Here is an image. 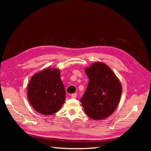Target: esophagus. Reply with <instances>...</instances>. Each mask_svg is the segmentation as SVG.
<instances>
[{
	"mask_svg": "<svg viewBox=\"0 0 151 151\" xmlns=\"http://www.w3.org/2000/svg\"><path fill=\"white\" fill-rule=\"evenodd\" d=\"M71 96H72V98H77V93H72V94L71 95Z\"/></svg>",
	"mask_w": 151,
	"mask_h": 151,
	"instance_id": "obj_1",
	"label": "esophagus"
}]
</instances>
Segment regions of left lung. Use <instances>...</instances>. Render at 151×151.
Wrapping results in <instances>:
<instances>
[{
	"label": "left lung",
	"mask_w": 151,
	"mask_h": 151,
	"mask_svg": "<svg viewBox=\"0 0 151 151\" xmlns=\"http://www.w3.org/2000/svg\"><path fill=\"white\" fill-rule=\"evenodd\" d=\"M89 79L80 99L85 112L93 119L106 118L114 112L122 96L118 79L109 66L96 62L85 70Z\"/></svg>",
	"instance_id": "8db88e82"
}]
</instances>
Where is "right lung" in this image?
<instances>
[{"label":"right lung","instance_id":"right-lung-1","mask_svg":"<svg viewBox=\"0 0 151 151\" xmlns=\"http://www.w3.org/2000/svg\"><path fill=\"white\" fill-rule=\"evenodd\" d=\"M66 91L60 78V71L46 68L33 76L28 86V98L37 112L51 115L64 103Z\"/></svg>","mask_w":151,"mask_h":151}]
</instances>
